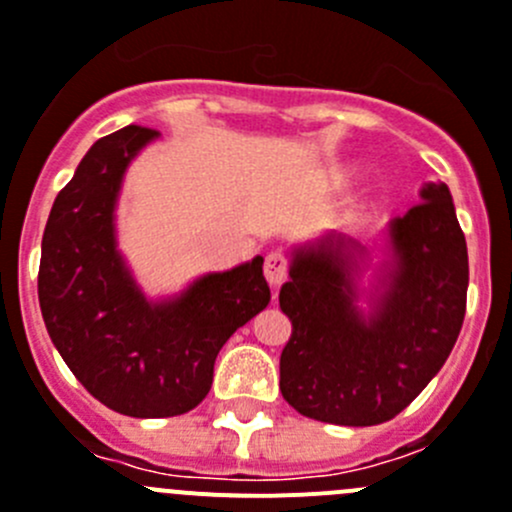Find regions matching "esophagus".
<instances>
[{"label":"esophagus","instance_id":"obj_1","mask_svg":"<svg viewBox=\"0 0 512 512\" xmlns=\"http://www.w3.org/2000/svg\"><path fill=\"white\" fill-rule=\"evenodd\" d=\"M265 277L272 287H280L287 280V257L280 250L265 257Z\"/></svg>","mask_w":512,"mask_h":512}]
</instances>
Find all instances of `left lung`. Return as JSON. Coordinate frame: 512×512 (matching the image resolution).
<instances>
[{"mask_svg": "<svg viewBox=\"0 0 512 512\" xmlns=\"http://www.w3.org/2000/svg\"><path fill=\"white\" fill-rule=\"evenodd\" d=\"M420 200L390 222V262L367 317L355 305L365 247L330 232L292 252L280 390L305 418L352 428L393 420L448 360L465 317L468 245L448 185L428 182Z\"/></svg>", "mask_w": 512, "mask_h": 512, "instance_id": "obj_1", "label": "left lung"}]
</instances>
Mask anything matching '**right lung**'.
<instances>
[{
  "mask_svg": "<svg viewBox=\"0 0 512 512\" xmlns=\"http://www.w3.org/2000/svg\"><path fill=\"white\" fill-rule=\"evenodd\" d=\"M157 137L130 124L89 147L54 200L39 260V307L54 347L89 395L130 418L197 408L217 352L270 302L262 257L210 272L172 300L142 295L117 250L114 207L124 170Z\"/></svg>",
  "mask_w": 512,
  "mask_h": 512,
  "instance_id": "add662e5",
  "label": "right lung"
}]
</instances>
